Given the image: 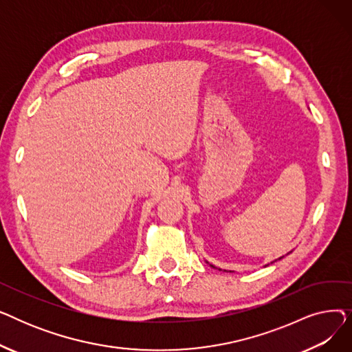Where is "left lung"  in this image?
Here are the masks:
<instances>
[{"label":"left lung","instance_id":"obj_1","mask_svg":"<svg viewBox=\"0 0 352 352\" xmlns=\"http://www.w3.org/2000/svg\"><path fill=\"white\" fill-rule=\"evenodd\" d=\"M281 258H283V256H280V258H278V260H281ZM206 263H207V264H210L208 261H206ZM210 265H211V264H210ZM211 267H212V268H217V267H214V265H211ZM224 271H226V270H224Z\"/></svg>","mask_w":352,"mask_h":352}]
</instances>
